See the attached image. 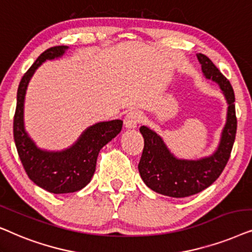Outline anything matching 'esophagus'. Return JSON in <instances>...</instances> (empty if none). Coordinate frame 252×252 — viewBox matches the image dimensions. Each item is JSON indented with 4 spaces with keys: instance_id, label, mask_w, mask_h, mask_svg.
Wrapping results in <instances>:
<instances>
[{
    "instance_id": "1",
    "label": "esophagus",
    "mask_w": 252,
    "mask_h": 252,
    "mask_svg": "<svg viewBox=\"0 0 252 252\" xmlns=\"http://www.w3.org/2000/svg\"><path fill=\"white\" fill-rule=\"evenodd\" d=\"M142 121V115L137 110H130L124 117V126L128 129H135L138 126V123Z\"/></svg>"
}]
</instances>
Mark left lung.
<instances>
[{
  "label": "left lung",
  "mask_w": 252,
  "mask_h": 252,
  "mask_svg": "<svg viewBox=\"0 0 252 252\" xmlns=\"http://www.w3.org/2000/svg\"><path fill=\"white\" fill-rule=\"evenodd\" d=\"M197 59L205 78L220 86L228 103L227 121L214 153L198 160L179 159L156 131L145 126L139 129L144 137V150L138 163L140 177L150 189L175 198L192 196L209 188L226 167L235 142L237 120L233 87L207 56L197 54Z\"/></svg>",
  "instance_id": "obj_1"
}]
</instances>
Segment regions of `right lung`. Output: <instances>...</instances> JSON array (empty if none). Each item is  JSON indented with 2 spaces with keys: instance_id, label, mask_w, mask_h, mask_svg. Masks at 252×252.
<instances>
[{
  "instance_id": "right-lung-1",
  "label": "right lung",
  "mask_w": 252,
  "mask_h": 252,
  "mask_svg": "<svg viewBox=\"0 0 252 252\" xmlns=\"http://www.w3.org/2000/svg\"><path fill=\"white\" fill-rule=\"evenodd\" d=\"M68 46H55L45 50L25 72L17 91L13 117V139L26 174L36 186L52 193L76 192L87 186L95 172L100 150L119 135L123 122L113 120L89 126L78 140L63 151L39 149L24 126L26 89L33 73L46 60L61 58Z\"/></svg>"
}]
</instances>
